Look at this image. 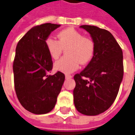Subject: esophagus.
I'll return each mask as SVG.
<instances>
[{
	"label": "esophagus",
	"instance_id": "esophagus-1",
	"mask_svg": "<svg viewBox=\"0 0 135 135\" xmlns=\"http://www.w3.org/2000/svg\"><path fill=\"white\" fill-rule=\"evenodd\" d=\"M65 77H66V78H71L72 76L70 75V74H66V75H65Z\"/></svg>",
	"mask_w": 135,
	"mask_h": 135
}]
</instances>
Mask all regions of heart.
Returning a JSON list of instances; mask_svg holds the SVG:
<instances>
[{
	"instance_id": "heart-1",
	"label": "heart",
	"mask_w": 135,
	"mask_h": 135,
	"mask_svg": "<svg viewBox=\"0 0 135 135\" xmlns=\"http://www.w3.org/2000/svg\"><path fill=\"white\" fill-rule=\"evenodd\" d=\"M58 41L48 38L45 45L52 58L57 60L64 50L67 56L55 62V69L64 73H71L81 64H86L92 59L95 50V43L90 37L73 28L62 30L58 33Z\"/></svg>"
}]
</instances>
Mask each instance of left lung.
<instances>
[{
  "mask_svg": "<svg viewBox=\"0 0 135 135\" xmlns=\"http://www.w3.org/2000/svg\"><path fill=\"white\" fill-rule=\"evenodd\" d=\"M95 43L94 56L85 69L74 75V103L78 112L97 115L116 98L123 76V52L112 33L93 25H81Z\"/></svg>",
  "mask_w": 135,
  "mask_h": 135,
  "instance_id": "1",
  "label": "left lung"
}]
</instances>
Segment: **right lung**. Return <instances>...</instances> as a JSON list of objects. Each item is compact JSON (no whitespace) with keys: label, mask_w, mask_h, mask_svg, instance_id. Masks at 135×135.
I'll use <instances>...</instances> for the list:
<instances>
[{"label":"right lung","mask_w":135,"mask_h":135,"mask_svg":"<svg viewBox=\"0 0 135 135\" xmlns=\"http://www.w3.org/2000/svg\"><path fill=\"white\" fill-rule=\"evenodd\" d=\"M61 25L45 23L29 30L16 47L13 64L15 88L22 106L33 114L50 112L65 80L58 71L47 75L52 61L45 45L50 34Z\"/></svg>","instance_id":"obj_1"}]
</instances>
